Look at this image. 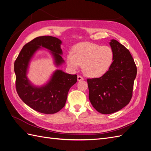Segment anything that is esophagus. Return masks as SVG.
Listing matches in <instances>:
<instances>
[{
  "label": "esophagus",
  "instance_id": "1",
  "mask_svg": "<svg viewBox=\"0 0 151 151\" xmlns=\"http://www.w3.org/2000/svg\"><path fill=\"white\" fill-rule=\"evenodd\" d=\"M83 80H84V78L81 76H80V75L78 76V81H81Z\"/></svg>",
  "mask_w": 151,
  "mask_h": 151
}]
</instances>
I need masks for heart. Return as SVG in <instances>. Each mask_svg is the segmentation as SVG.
Returning <instances> with one entry per match:
<instances>
[{
	"label": "heart",
	"instance_id": "obj_1",
	"mask_svg": "<svg viewBox=\"0 0 151 151\" xmlns=\"http://www.w3.org/2000/svg\"><path fill=\"white\" fill-rule=\"evenodd\" d=\"M113 60V52L107 46H101L91 42L77 45L72 54L66 57L67 64L71 69L83 66L84 74L88 77L96 78L107 71Z\"/></svg>",
	"mask_w": 151,
	"mask_h": 151
}]
</instances>
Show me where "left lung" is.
<instances>
[{
	"instance_id": "obj_1",
	"label": "left lung",
	"mask_w": 151,
	"mask_h": 151,
	"mask_svg": "<svg viewBox=\"0 0 151 151\" xmlns=\"http://www.w3.org/2000/svg\"><path fill=\"white\" fill-rule=\"evenodd\" d=\"M113 62L100 78L87 79L89 99L95 109L110 114L129 104L132 96L137 67L129 51L115 40L110 42Z\"/></svg>"
}]
</instances>
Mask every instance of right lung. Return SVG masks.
I'll list each match as a JSON object with an SVG mask.
<instances>
[{
    "instance_id": "obj_1",
    "label": "right lung",
    "mask_w": 151,
    "mask_h": 151,
    "mask_svg": "<svg viewBox=\"0 0 151 151\" xmlns=\"http://www.w3.org/2000/svg\"><path fill=\"white\" fill-rule=\"evenodd\" d=\"M61 43L60 40L52 36L36 37L24 46L14 63L18 95L31 109L42 114H55L64 107L69 90L77 81V75L57 70L46 85L35 86L27 77L29 64L36 51L44 47L51 51L56 66H60L65 62L61 56Z\"/></svg>"
}]
</instances>
